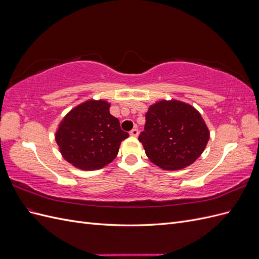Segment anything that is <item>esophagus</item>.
<instances>
[{
    "label": "esophagus",
    "mask_w": 259,
    "mask_h": 259,
    "mask_svg": "<svg viewBox=\"0 0 259 259\" xmlns=\"http://www.w3.org/2000/svg\"><path fill=\"white\" fill-rule=\"evenodd\" d=\"M139 134V131L137 128H133L131 132H130V135L131 136H134V137H137Z\"/></svg>",
    "instance_id": "34e87169"
}]
</instances>
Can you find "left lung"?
<instances>
[{"label":"left lung","mask_w":259,"mask_h":259,"mask_svg":"<svg viewBox=\"0 0 259 259\" xmlns=\"http://www.w3.org/2000/svg\"><path fill=\"white\" fill-rule=\"evenodd\" d=\"M139 142L152 163L163 169L189 166L204 151L209 132L197 109L178 101L161 100L149 107Z\"/></svg>","instance_id":"left-lung-1"}]
</instances>
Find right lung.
Segmentation results:
<instances>
[{
	"instance_id": "right-lung-1",
	"label": "right lung",
	"mask_w": 259,
	"mask_h": 259,
	"mask_svg": "<svg viewBox=\"0 0 259 259\" xmlns=\"http://www.w3.org/2000/svg\"><path fill=\"white\" fill-rule=\"evenodd\" d=\"M106 100H88L76 106L59 124L55 139L64 159L84 170H95L112 162L119 152L123 132L109 112Z\"/></svg>"
}]
</instances>
